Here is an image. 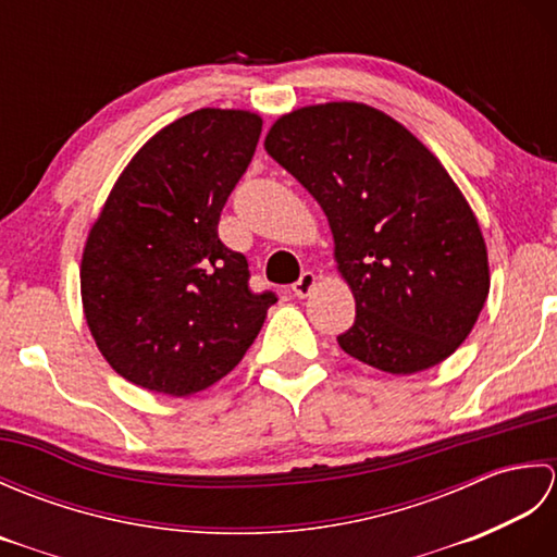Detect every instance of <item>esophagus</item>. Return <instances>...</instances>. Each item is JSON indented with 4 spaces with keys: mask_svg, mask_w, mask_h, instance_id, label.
I'll return each instance as SVG.
<instances>
[{
    "mask_svg": "<svg viewBox=\"0 0 557 557\" xmlns=\"http://www.w3.org/2000/svg\"><path fill=\"white\" fill-rule=\"evenodd\" d=\"M315 282H318V277H315V272H311V270H306V272H301V277L294 282L292 285V292L297 294L299 299H304V297H309V294L313 292V287H315Z\"/></svg>",
    "mask_w": 557,
    "mask_h": 557,
    "instance_id": "34e87169",
    "label": "esophagus"
}]
</instances>
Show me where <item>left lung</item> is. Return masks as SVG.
<instances>
[{"label": "left lung", "mask_w": 557, "mask_h": 557, "mask_svg": "<svg viewBox=\"0 0 557 557\" xmlns=\"http://www.w3.org/2000/svg\"><path fill=\"white\" fill-rule=\"evenodd\" d=\"M265 150L318 206L357 321L337 342L393 375L445 361L476 325L491 289L474 210L433 152L363 102L282 114Z\"/></svg>", "instance_id": "obj_1"}]
</instances>
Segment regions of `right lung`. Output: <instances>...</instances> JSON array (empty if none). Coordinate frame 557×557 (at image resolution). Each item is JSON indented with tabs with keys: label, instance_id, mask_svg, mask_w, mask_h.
I'll list each match as a JSON object with an SVG mask.
<instances>
[{
	"label": "right lung",
	"instance_id": "right-lung-1",
	"mask_svg": "<svg viewBox=\"0 0 557 557\" xmlns=\"http://www.w3.org/2000/svg\"><path fill=\"white\" fill-rule=\"evenodd\" d=\"M263 120L203 108L160 128L126 164L88 232L81 299L112 369L150 393L188 397L244 359L275 294L218 222L251 162Z\"/></svg>",
	"mask_w": 557,
	"mask_h": 557
}]
</instances>
